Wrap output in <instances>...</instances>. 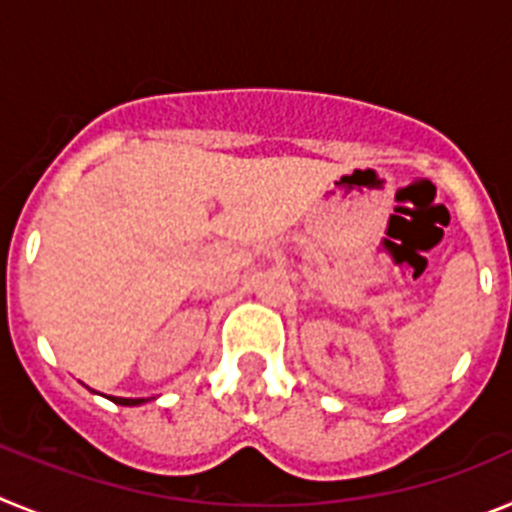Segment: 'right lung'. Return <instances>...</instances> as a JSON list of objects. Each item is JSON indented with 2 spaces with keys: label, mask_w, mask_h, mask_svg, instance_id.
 <instances>
[{
  "label": "right lung",
  "mask_w": 512,
  "mask_h": 512,
  "mask_svg": "<svg viewBox=\"0 0 512 512\" xmlns=\"http://www.w3.org/2000/svg\"><path fill=\"white\" fill-rule=\"evenodd\" d=\"M115 405H125V408H135V405H143V402H148L146 397H110Z\"/></svg>",
  "instance_id": "right-lung-1"
}]
</instances>
